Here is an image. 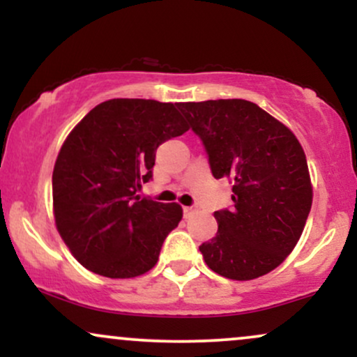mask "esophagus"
<instances>
[{
	"label": "esophagus",
	"instance_id": "1",
	"mask_svg": "<svg viewBox=\"0 0 357 357\" xmlns=\"http://www.w3.org/2000/svg\"><path fill=\"white\" fill-rule=\"evenodd\" d=\"M196 210H198V208H196L195 204H190V206H183V211H184V215H186V216L192 215V213H195Z\"/></svg>",
	"mask_w": 357,
	"mask_h": 357
}]
</instances>
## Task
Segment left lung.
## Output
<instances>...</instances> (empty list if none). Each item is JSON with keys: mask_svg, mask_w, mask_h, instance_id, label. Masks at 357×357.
I'll return each instance as SVG.
<instances>
[{"mask_svg": "<svg viewBox=\"0 0 357 357\" xmlns=\"http://www.w3.org/2000/svg\"><path fill=\"white\" fill-rule=\"evenodd\" d=\"M202 139L211 173L233 183L231 210L215 211L218 233L199 245L213 272L252 280L292 252L312 206L304 149L287 127L253 102L178 104Z\"/></svg>", "mask_w": 357, "mask_h": 357, "instance_id": "1", "label": "left lung"}]
</instances>
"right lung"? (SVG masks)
Masks as SVG:
<instances>
[{"instance_id":"1","label":"right lung","mask_w":357,"mask_h":357,"mask_svg":"<svg viewBox=\"0 0 357 357\" xmlns=\"http://www.w3.org/2000/svg\"><path fill=\"white\" fill-rule=\"evenodd\" d=\"M188 129L176 104L112 99L63 142L52 176L56 230L90 272L130 278L154 267L183 210L137 191L153 179L155 149Z\"/></svg>"}]
</instances>
